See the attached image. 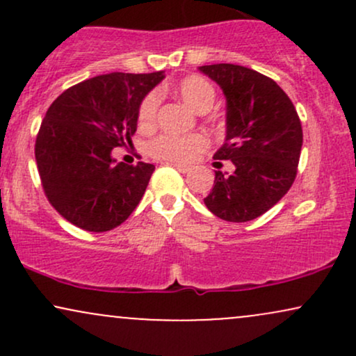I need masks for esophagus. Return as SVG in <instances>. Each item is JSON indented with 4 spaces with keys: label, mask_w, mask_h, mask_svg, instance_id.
I'll use <instances>...</instances> for the list:
<instances>
[{
    "label": "esophagus",
    "mask_w": 356,
    "mask_h": 356,
    "mask_svg": "<svg viewBox=\"0 0 356 356\" xmlns=\"http://www.w3.org/2000/svg\"><path fill=\"white\" fill-rule=\"evenodd\" d=\"M175 169L179 170V172H182V174H187V172H191V167L189 165H184V164H177V162H175V164H172Z\"/></svg>",
    "instance_id": "1"
}]
</instances>
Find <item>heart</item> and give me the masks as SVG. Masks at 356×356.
Listing matches in <instances>:
<instances>
[{"label": "heart", "mask_w": 356, "mask_h": 356, "mask_svg": "<svg viewBox=\"0 0 356 356\" xmlns=\"http://www.w3.org/2000/svg\"><path fill=\"white\" fill-rule=\"evenodd\" d=\"M179 97L186 102L187 105L195 112H201L211 107L214 100V88L206 79L197 75L186 76L179 81L177 85ZM159 107L157 93H149L142 100L140 108H138V122L142 125H150L155 120V113ZM207 145L206 137L199 134H191V136H175V134H164L159 136L150 142L147 150L155 159L167 162H187L194 157L195 154L201 152Z\"/></svg>", "instance_id": "obj_1"}]
</instances>
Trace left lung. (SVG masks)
I'll use <instances>...</instances> for the list:
<instances>
[{
	"mask_svg": "<svg viewBox=\"0 0 356 356\" xmlns=\"http://www.w3.org/2000/svg\"><path fill=\"white\" fill-rule=\"evenodd\" d=\"M199 70L226 97V138L214 159L232 162V172L216 170L204 204L220 219L248 222L271 209L295 182L303 145L300 117L280 85L259 72L232 63Z\"/></svg>",
	"mask_w": 356,
	"mask_h": 356,
	"instance_id": "left-lung-1",
	"label": "left lung"
}]
</instances>
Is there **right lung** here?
Listing matches in <instances>:
<instances>
[{
  "label": "right lung",
  "mask_w": 356,
  "mask_h": 356,
  "mask_svg": "<svg viewBox=\"0 0 356 356\" xmlns=\"http://www.w3.org/2000/svg\"><path fill=\"white\" fill-rule=\"evenodd\" d=\"M164 79V72H113L73 85L50 105L35 159L44 194L61 218L105 232L138 206L155 167L117 162L112 150L132 142L142 100Z\"/></svg>",
  "instance_id": "1"
}]
</instances>
